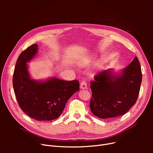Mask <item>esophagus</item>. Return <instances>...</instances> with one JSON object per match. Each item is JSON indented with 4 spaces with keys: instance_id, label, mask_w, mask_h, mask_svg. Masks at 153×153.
I'll use <instances>...</instances> for the list:
<instances>
[{
    "instance_id": "34e87169",
    "label": "esophagus",
    "mask_w": 153,
    "mask_h": 153,
    "mask_svg": "<svg viewBox=\"0 0 153 153\" xmlns=\"http://www.w3.org/2000/svg\"><path fill=\"white\" fill-rule=\"evenodd\" d=\"M87 88V83L85 82V81H83L81 84V89H84Z\"/></svg>"
}]
</instances>
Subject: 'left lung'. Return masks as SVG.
I'll list each match as a JSON object with an SVG mask.
<instances>
[{
  "mask_svg": "<svg viewBox=\"0 0 153 153\" xmlns=\"http://www.w3.org/2000/svg\"><path fill=\"white\" fill-rule=\"evenodd\" d=\"M111 71L100 72L94 77L95 81L91 82V110L94 115L103 119L125 114L137 100L142 81L137 57L121 74H115Z\"/></svg>",
  "mask_w": 153,
  "mask_h": 153,
  "instance_id": "8db88e82",
  "label": "left lung"
}]
</instances>
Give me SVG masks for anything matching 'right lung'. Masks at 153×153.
Segmentation results:
<instances>
[{"label":"right lung","mask_w":153,"mask_h":153,"mask_svg":"<svg viewBox=\"0 0 153 153\" xmlns=\"http://www.w3.org/2000/svg\"><path fill=\"white\" fill-rule=\"evenodd\" d=\"M38 45L29 46L21 53L16 63L13 86L21 109L38 121H50L59 117L69 99L79 91L77 80L66 81L51 77L45 81L32 79L27 62L37 53Z\"/></svg>","instance_id":"1"}]
</instances>
